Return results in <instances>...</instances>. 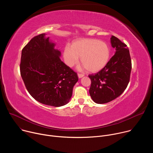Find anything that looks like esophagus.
I'll return each mask as SVG.
<instances>
[{"label": "esophagus", "instance_id": "1", "mask_svg": "<svg viewBox=\"0 0 153 153\" xmlns=\"http://www.w3.org/2000/svg\"><path fill=\"white\" fill-rule=\"evenodd\" d=\"M77 76H78V77H79V79H80V78H82V77H83L84 76V75L82 74H78Z\"/></svg>", "mask_w": 153, "mask_h": 153}]
</instances>
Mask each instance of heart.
<instances>
[{
	"instance_id": "b5f03b06",
	"label": "heart",
	"mask_w": 153,
	"mask_h": 153,
	"mask_svg": "<svg viewBox=\"0 0 153 153\" xmlns=\"http://www.w3.org/2000/svg\"><path fill=\"white\" fill-rule=\"evenodd\" d=\"M80 57L82 67L91 73L102 70L110 57V48L107 43L95 39H82L74 41L71 47L67 46L63 51V57L68 67L77 64Z\"/></svg>"
}]
</instances>
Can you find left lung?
<instances>
[{
    "label": "left lung",
    "instance_id": "8db88e82",
    "mask_svg": "<svg viewBox=\"0 0 153 153\" xmlns=\"http://www.w3.org/2000/svg\"><path fill=\"white\" fill-rule=\"evenodd\" d=\"M111 44L116 51L106 66L95 74L89 75V90L93 100L98 104L110 102L120 96L126 88L131 71L129 49L118 38L112 36Z\"/></svg>",
    "mask_w": 153,
    "mask_h": 153
}]
</instances>
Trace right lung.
<instances>
[{"instance_id":"right-lung-1","label":"right lung","mask_w":153,"mask_h":153,"mask_svg":"<svg viewBox=\"0 0 153 153\" xmlns=\"http://www.w3.org/2000/svg\"><path fill=\"white\" fill-rule=\"evenodd\" d=\"M43 33L33 37L22 51L20 74L30 95L39 102L55 107L67 104L77 73L60 59L56 43Z\"/></svg>"}]
</instances>
